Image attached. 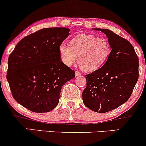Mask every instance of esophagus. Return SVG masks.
Instances as JSON below:
<instances>
[{
  "mask_svg": "<svg viewBox=\"0 0 146 146\" xmlns=\"http://www.w3.org/2000/svg\"><path fill=\"white\" fill-rule=\"evenodd\" d=\"M81 73H80V71H75V76H79V75H80Z\"/></svg>",
  "mask_w": 146,
  "mask_h": 146,
  "instance_id": "1",
  "label": "esophagus"
}]
</instances>
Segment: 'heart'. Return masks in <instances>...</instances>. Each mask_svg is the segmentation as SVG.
Here are the masks:
<instances>
[{
  "mask_svg": "<svg viewBox=\"0 0 146 146\" xmlns=\"http://www.w3.org/2000/svg\"><path fill=\"white\" fill-rule=\"evenodd\" d=\"M69 44L61 43L59 45L61 61L66 66H71L78 56L79 64L86 72L95 71L101 68L111 53L109 42L92 35H79L72 38Z\"/></svg>",
  "mask_w": 146,
  "mask_h": 146,
  "instance_id": "1",
  "label": "heart"
}]
</instances>
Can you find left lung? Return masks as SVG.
Wrapping results in <instances>:
<instances>
[{
  "label": "left lung",
  "instance_id": "1",
  "mask_svg": "<svg viewBox=\"0 0 146 146\" xmlns=\"http://www.w3.org/2000/svg\"><path fill=\"white\" fill-rule=\"evenodd\" d=\"M94 30L106 35L111 51L104 65L86 75L87 86L82 99L90 110L105 113L129 100L139 78V59L125 38L108 29Z\"/></svg>",
  "mask_w": 146,
  "mask_h": 146
}]
</instances>
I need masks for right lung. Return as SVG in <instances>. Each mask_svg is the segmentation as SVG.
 Segmentation results:
<instances>
[{
  "label": "right lung",
  "instance_id": "add662e5",
  "mask_svg": "<svg viewBox=\"0 0 146 146\" xmlns=\"http://www.w3.org/2000/svg\"><path fill=\"white\" fill-rule=\"evenodd\" d=\"M67 28H47L23 38L8 59L7 79L14 99L36 113L53 110L64 84L75 71L61 61L59 45Z\"/></svg>",
  "mask_w": 146,
  "mask_h": 146
}]
</instances>
